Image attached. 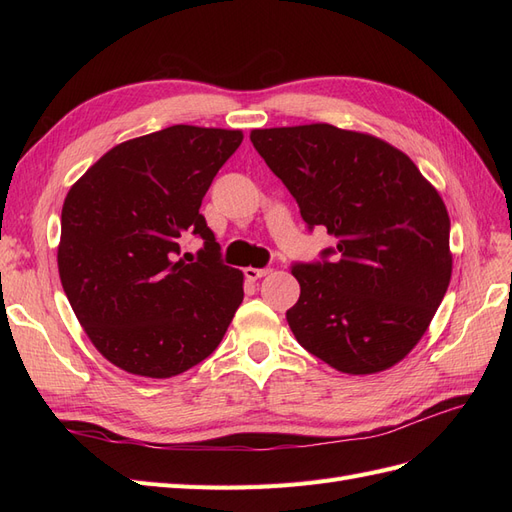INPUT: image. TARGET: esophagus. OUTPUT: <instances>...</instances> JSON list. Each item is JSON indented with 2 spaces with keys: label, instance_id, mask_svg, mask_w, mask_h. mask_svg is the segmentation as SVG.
Returning <instances> with one entry per match:
<instances>
[{
  "label": "esophagus",
  "instance_id": "34e87169",
  "mask_svg": "<svg viewBox=\"0 0 512 512\" xmlns=\"http://www.w3.org/2000/svg\"><path fill=\"white\" fill-rule=\"evenodd\" d=\"M269 267H265V269H254V267H247V269H243V273H245V277L250 282H256V280H260V277H265V275H269Z\"/></svg>",
  "mask_w": 512,
  "mask_h": 512
}]
</instances>
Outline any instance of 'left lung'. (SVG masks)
<instances>
[{"instance_id":"8db88e82","label":"left lung","mask_w":512,"mask_h":512,"mask_svg":"<svg viewBox=\"0 0 512 512\" xmlns=\"http://www.w3.org/2000/svg\"><path fill=\"white\" fill-rule=\"evenodd\" d=\"M250 138L307 228L337 237L320 260L292 265L301 297L286 320L297 342L344 374L389 369L423 337L451 282L440 194L376 136L312 123Z\"/></svg>"}]
</instances>
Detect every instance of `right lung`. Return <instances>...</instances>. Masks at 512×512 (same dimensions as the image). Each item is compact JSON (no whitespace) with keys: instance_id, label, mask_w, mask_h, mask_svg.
I'll return each instance as SVG.
<instances>
[{"instance_id":"obj_1","label":"right lung","mask_w":512,"mask_h":512,"mask_svg":"<svg viewBox=\"0 0 512 512\" xmlns=\"http://www.w3.org/2000/svg\"><path fill=\"white\" fill-rule=\"evenodd\" d=\"M243 141L239 130L170 126L113 147L61 209V286L104 359L170 378L220 346L243 301V273L222 262L200 205ZM204 239L179 259L180 241Z\"/></svg>"}]
</instances>
